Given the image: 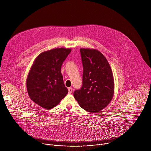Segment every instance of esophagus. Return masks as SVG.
I'll use <instances>...</instances> for the list:
<instances>
[{
	"mask_svg": "<svg viewBox=\"0 0 151 151\" xmlns=\"http://www.w3.org/2000/svg\"><path fill=\"white\" fill-rule=\"evenodd\" d=\"M72 92H73V89H72V88H68V93H69V94H71V93H72Z\"/></svg>",
	"mask_w": 151,
	"mask_h": 151,
	"instance_id": "obj_1",
	"label": "esophagus"
}]
</instances>
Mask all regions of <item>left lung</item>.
Segmentation results:
<instances>
[{
	"instance_id": "obj_1",
	"label": "left lung",
	"mask_w": 151,
	"mask_h": 151,
	"mask_svg": "<svg viewBox=\"0 0 151 151\" xmlns=\"http://www.w3.org/2000/svg\"><path fill=\"white\" fill-rule=\"evenodd\" d=\"M83 65L82 87L73 92L75 99L85 111L95 113L105 108L114 93V77L106 58L95 49H81Z\"/></svg>"
}]
</instances>
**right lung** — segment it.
<instances>
[{
  "mask_svg": "<svg viewBox=\"0 0 151 151\" xmlns=\"http://www.w3.org/2000/svg\"><path fill=\"white\" fill-rule=\"evenodd\" d=\"M70 49L56 48L43 52L35 59L27 76L28 95L35 103L49 109L66 95L61 67Z\"/></svg>",
  "mask_w": 151,
  "mask_h": 151,
  "instance_id": "right-lung-1",
  "label": "right lung"
}]
</instances>
